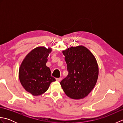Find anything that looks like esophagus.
I'll return each mask as SVG.
<instances>
[{"mask_svg":"<svg viewBox=\"0 0 123 123\" xmlns=\"http://www.w3.org/2000/svg\"><path fill=\"white\" fill-rule=\"evenodd\" d=\"M62 80V78H56V80L57 81H60Z\"/></svg>","mask_w":123,"mask_h":123,"instance_id":"1","label":"esophagus"}]
</instances>
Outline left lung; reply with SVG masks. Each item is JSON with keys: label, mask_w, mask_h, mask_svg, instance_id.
I'll use <instances>...</instances> for the list:
<instances>
[{"label": "left lung", "mask_w": 123, "mask_h": 123, "mask_svg": "<svg viewBox=\"0 0 123 123\" xmlns=\"http://www.w3.org/2000/svg\"><path fill=\"white\" fill-rule=\"evenodd\" d=\"M69 72L60 84L67 96L80 99L87 97L95 87L99 74L93 54L82 45L71 46L62 51Z\"/></svg>", "instance_id": "1"}]
</instances>
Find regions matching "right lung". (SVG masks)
Here are the masks:
<instances>
[{
	"label": "right lung",
	"instance_id": "add662e5",
	"mask_svg": "<svg viewBox=\"0 0 123 123\" xmlns=\"http://www.w3.org/2000/svg\"><path fill=\"white\" fill-rule=\"evenodd\" d=\"M52 49L39 46L33 49L23 60L19 69V79L25 90L33 96H38L48 90L55 81L46 66Z\"/></svg>",
	"mask_w": 123,
	"mask_h": 123
}]
</instances>
